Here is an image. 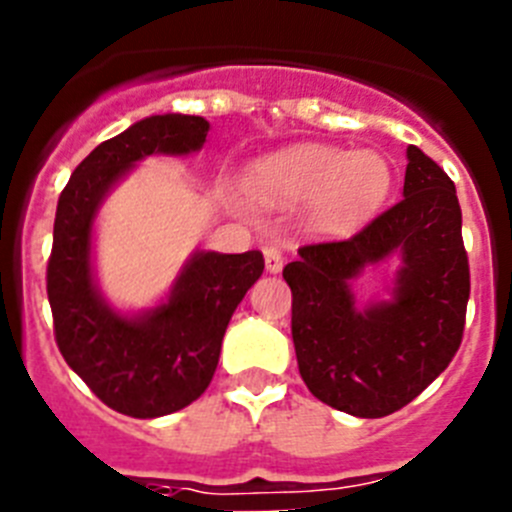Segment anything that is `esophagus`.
I'll return each instance as SVG.
<instances>
[{
  "label": "esophagus",
  "mask_w": 512,
  "mask_h": 512,
  "mask_svg": "<svg viewBox=\"0 0 512 512\" xmlns=\"http://www.w3.org/2000/svg\"><path fill=\"white\" fill-rule=\"evenodd\" d=\"M264 261H266V271H271V274H277V271H282L284 266V253L279 246H266L264 248Z\"/></svg>",
  "instance_id": "1"
}]
</instances>
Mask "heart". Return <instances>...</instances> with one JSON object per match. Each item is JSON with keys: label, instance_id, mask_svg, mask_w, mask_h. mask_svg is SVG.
Returning <instances> with one entry per match:
<instances>
[{"label": "heart", "instance_id": "obj_1", "mask_svg": "<svg viewBox=\"0 0 512 512\" xmlns=\"http://www.w3.org/2000/svg\"><path fill=\"white\" fill-rule=\"evenodd\" d=\"M248 187L274 205L312 200L318 228L346 230L382 207L392 187V169L377 151L348 153L338 146L305 143L259 161Z\"/></svg>", "mask_w": 512, "mask_h": 512}]
</instances>
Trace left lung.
Returning <instances> with one entry per match:
<instances>
[{
  "mask_svg": "<svg viewBox=\"0 0 512 512\" xmlns=\"http://www.w3.org/2000/svg\"><path fill=\"white\" fill-rule=\"evenodd\" d=\"M402 194L351 238L300 246V259L282 271L307 390L356 418H384L413 402L464 336L469 259L454 182L410 146ZM390 252L403 256L396 297L356 311L347 279Z\"/></svg>",
  "mask_w": 512,
  "mask_h": 512,
  "instance_id": "obj_1",
  "label": "left lung"
}]
</instances>
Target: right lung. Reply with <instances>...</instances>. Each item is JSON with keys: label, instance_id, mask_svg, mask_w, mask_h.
<instances>
[{"label": "right lung", "instance_id": "obj_1", "mask_svg": "<svg viewBox=\"0 0 512 512\" xmlns=\"http://www.w3.org/2000/svg\"><path fill=\"white\" fill-rule=\"evenodd\" d=\"M210 122L197 115H153L104 140L63 187L48 259L53 336L66 364L89 390L130 418L187 408L212 382L225 328L264 271L261 251L197 253L169 302L122 318L92 284V220L107 189L151 153L200 151Z\"/></svg>", "mask_w": 512, "mask_h": 512}]
</instances>
